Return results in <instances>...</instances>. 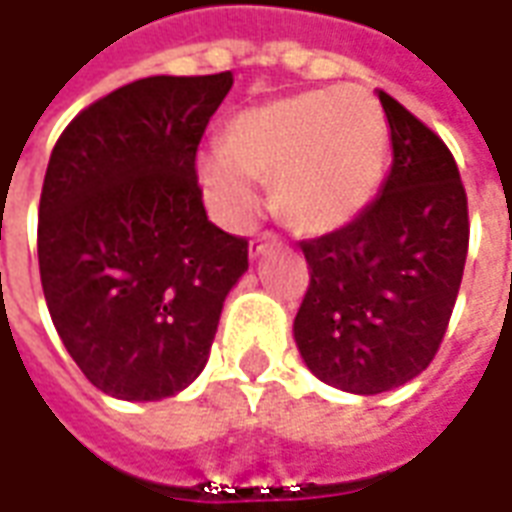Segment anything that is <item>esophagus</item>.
Wrapping results in <instances>:
<instances>
[{"mask_svg": "<svg viewBox=\"0 0 512 512\" xmlns=\"http://www.w3.org/2000/svg\"><path fill=\"white\" fill-rule=\"evenodd\" d=\"M272 246H277V238L266 232V235H260V238H255L252 243H249V255H252V257L266 255V252H269Z\"/></svg>", "mask_w": 512, "mask_h": 512, "instance_id": "esophagus-1", "label": "esophagus"}]
</instances>
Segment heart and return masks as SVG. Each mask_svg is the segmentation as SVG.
<instances>
[{
	"mask_svg": "<svg viewBox=\"0 0 512 512\" xmlns=\"http://www.w3.org/2000/svg\"><path fill=\"white\" fill-rule=\"evenodd\" d=\"M388 161L379 101L357 84L277 98L238 113L223 150L198 158L203 198L232 229L260 212L257 181H272L274 212L300 235H326L374 201Z\"/></svg>",
	"mask_w": 512,
	"mask_h": 512,
	"instance_id": "heart-1",
	"label": "heart"
}]
</instances>
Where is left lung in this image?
Returning a JSON list of instances; mask_svg holds the SVG:
<instances>
[{"mask_svg":"<svg viewBox=\"0 0 512 512\" xmlns=\"http://www.w3.org/2000/svg\"><path fill=\"white\" fill-rule=\"evenodd\" d=\"M394 164L354 221L303 243L294 343L331 388L374 397L419 377L445 337L467 257V198L442 138L377 90Z\"/></svg>","mask_w":512,"mask_h":512,"instance_id":"left-lung-1","label":"left lung"}]
</instances>
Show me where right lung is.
Here are the masks:
<instances>
[{"label":"right lung","mask_w":512,"mask_h":512,"mask_svg":"<svg viewBox=\"0 0 512 512\" xmlns=\"http://www.w3.org/2000/svg\"><path fill=\"white\" fill-rule=\"evenodd\" d=\"M232 73L150 76L81 110L39 201V272L53 326L107 397L155 402L209 360L246 240L206 218L195 152Z\"/></svg>","instance_id":"1"}]
</instances>
